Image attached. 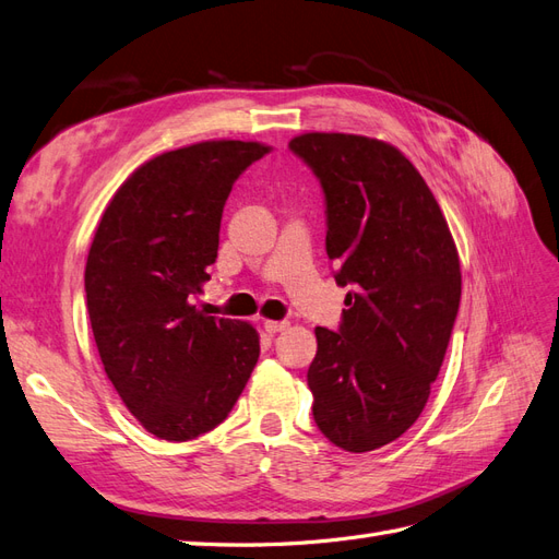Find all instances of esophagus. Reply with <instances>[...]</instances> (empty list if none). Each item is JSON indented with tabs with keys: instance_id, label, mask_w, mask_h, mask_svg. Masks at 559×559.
<instances>
[{
	"instance_id": "esophagus-1",
	"label": "esophagus",
	"mask_w": 559,
	"mask_h": 559,
	"mask_svg": "<svg viewBox=\"0 0 559 559\" xmlns=\"http://www.w3.org/2000/svg\"><path fill=\"white\" fill-rule=\"evenodd\" d=\"M288 328H290L288 321H264V330H266L269 334H276V332L288 330Z\"/></svg>"
}]
</instances>
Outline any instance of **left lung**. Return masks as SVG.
<instances>
[{"label": "left lung", "instance_id": "1", "mask_svg": "<svg viewBox=\"0 0 559 559\" xmlns=\"http://www.w3.org/2000/svg\"><path fill=\"white\" fill-rule=\"evenodd\" d=\"M290 150L323 185L328 258L350 285L340 332L316 328L313 421L337 448L372 452L419 419L440 372L461 299L456 243L391 142L311 131Z\"/></svg>", "mask_w": 559, "mask_h": 559}]
</instances>
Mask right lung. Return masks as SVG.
Returning a JSON list of instances; mask_svg holds the SVG:
<instances>
[{"mask_svg":"<svg viewBox=\"0 0 559 559\" xmlns=\"http://www.w3.org/2000/svg\"><path fill=\"white\" fill-rule=\"evenodd\" d=\"M271 147L203 140L138 166L109 199L86 260V307L103 368L158 440L185 442L229 417L260 358L248 321L201 313L231 185Z\"/></svg>","mask_w":559,"mask_h":559,"instance_id":"add662e5","label":"right lung"}]
</instances>
